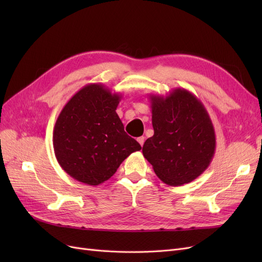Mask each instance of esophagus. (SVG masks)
<instances>
[{
    "mask_svg": "<svg viewBox=\"0 0 262 262\" xmlns=\"http://www.w3.org/2000/svg\"><path fill=\"white\" fill-rule=\"evenodd\" d=\"M137 140H138V142L140 143V145H141V146H143V144H144V141H145V138H144V137H139Z\"/></svg>",
    "mask_w": 262,
    "mask_h": 262,
    "instance_id": "esophagus-1",
    "label": "esophagus"
}]
</instances>
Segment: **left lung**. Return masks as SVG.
I'll return each instance as SVG.
<instances>
[{"mask_svg": "<svg viewBox=\"0 0 262 262\" xmlns=\"http://www.w3.org/2000/svg\"><path fill=\"white\" fill-rule=\"evenodd\" d=\"M154 136L142 148L156 176L168 186L193 181L209 167L216 140L211 118L196 96L175 89L149 95Z\"/></svg>", "mask_w": 262, "mask_h": 262, "instance_id": "1", "label": "left lung"}]
</instances>
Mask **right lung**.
Segmentation results:
<instances>
[{
	"label": "right lung",
	"instance_id": "obj_1",
	"mask_svg": "<svg viewBox=\"0 0 262 262\" xmlns=\"http://www.w3.org/2000/svg\"><path fill=\"white\" fill-rule=\"evenodd\" d=\"M122 95L102 84L75 93L55 121L53 148L69 176L89 186L108 180L131 153L142 147L124 132L116 109Z\"/></svg>",
	"mask_w": 262,
	"mask_h": 262
}]
</instances>
